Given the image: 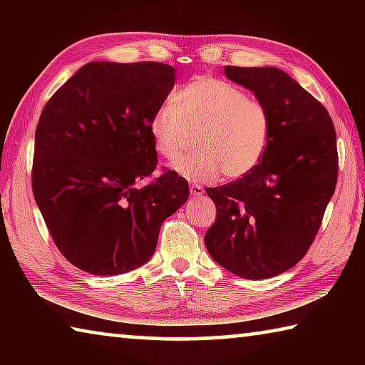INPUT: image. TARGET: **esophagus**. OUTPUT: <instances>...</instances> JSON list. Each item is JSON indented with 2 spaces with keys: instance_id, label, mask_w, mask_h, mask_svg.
I'll return each instance as SVG.
<instances>
[{
  "instance_id": "obj_1",
  "label": "esophagus",
  "mask_w": 365,
  "mask_h": 365,
  "mask_svg": "<svg viewBox=\"0 0 365 365\" xmlns=\"http://www.w3.org/2000/svg\"><path fill=\"white\" fill-rule=\"evenodd\" d=\"M202 193H205V188H202L201 185H197V183L190 185V195L191 196H201Z\"/></svg>"
}]
</instances>
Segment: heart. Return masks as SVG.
Listing matches in <instances>:
<instances>
[{
  "instance_id": "obj_1",
  "label": "heart",
  "mask_w": 365,
  "mask_h": 365,
  "mask_svg": "<svg viewBox=\"0 0 365 365\" xmlns=\"http://www.w3.org/2000/svg\"><path fill=\"white\" fill-rule=\"evenodd\" d=\"M154 150L175 160L195 138L197 151L172 165L190 182L248 175L267 151L272 119L262 101L240 86L214 77H197L160 104L148 122Z\"/></svg>"
}]
</instances>
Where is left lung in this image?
<instances>
[{
	"label": "left lung",
	"instance_id": "obj_1",
	"mask_svg": "<svg viewBox=\"0 0 365 365\" xmlns=\"http://www.w3.org/2000/svg\"><path fill=\"white\" fill-rule=\"evenodd\" d=\"M225 76L267 106L272 132L255 170L206 188L217 209L209 255L232 274L270 279L306 256L338 178L336 132L322 103L277 67L225 66Z\"/></svg>",
	"mask_w": 365,
	"mask_h": 365
}]
</instances>
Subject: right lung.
I'll use <instances>...</instances> for the list:
<instances>
[{"label":"right lung","mask_w":365,"mask_h":365,"mask_svg":"<svg viewBox=\"0 0 365 365\" xmlns=\"http://www.w3.org/2000/svg\"><path fill=\"white\" fill-rule=\"evenodd\" d=\"M175 83L164 63H88L49 98L35 130L32 190L56 248L93 275L150 261L188 182L158 165L148 122Z\"/></svg>","instance_id":"1"}]
</instances>
